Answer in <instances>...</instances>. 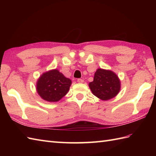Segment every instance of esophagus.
<instances>
[{
    "instance_id": "1",
    "label": "esophagus",
    "mask_w": 156,
    "mask_h": 156,
    "mask_svg": "<svg viewBox=\"0 0 156 156\" xmlns=\"http://www.w3.org/2000/svg\"><path fill=\"white\" fill-rule=\"evenodd\" d=\"M77 82H78V83H83L84 82V80H82V79H80V78H79V79H78V80H77Z\"/></svg>"
}]
</instances>
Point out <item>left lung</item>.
I'll list each match as a JSON object with an SVG mask.
<instances>
[{
  "label": "left lung",
  "instance_id": "obj_1",
  "mask_svg": "<svg viewBox=\"0 0 156 156\" xmlns=\"http://www.w3.org/2000/svg\"><path fill=\"white\" fill-rule=\"evenodd\" d=\"M88 85L92 94L102 101L115 97L121 90V82L118 76L110 69H97L93 81Z\"/></svg>",
  "mask_w": 156,
  "mask_h": 156
}]
</instances>
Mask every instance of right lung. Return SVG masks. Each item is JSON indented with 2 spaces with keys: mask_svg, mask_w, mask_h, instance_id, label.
<instances>
[{
  "mask_svg": "<svg viewBox=\"0 0 156 156\" xmlns=\"http://www.w3.org/2000/svg\"><path fill=\"white\" fill-rule=\"evenodd\" d=\"M72 84L57 69L43 73L36 84V90L42 99L48 102H58L68 93Z\"/></svg>",
  "mask_w": 156,
  "mask_h": 156,
  "instance_id": "obj_1",
  "label": "right lung"
}]
</instances>
